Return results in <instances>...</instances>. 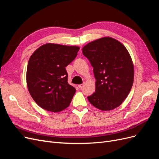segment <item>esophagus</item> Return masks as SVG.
<instances>
[{
  "label": "esophagus",
  "mask_w": 159,
  "mask_h": 159,
  "mask_svg": "<svg viewBox=\"0 0 159 159\" xmlns=\"http://www.w3.org/2000/svg\"><path fill=\"white\" fill-rule=\"evenodd\" d=\"M84 84H80L78 85V88L80 89H82L84 88Z\"/></svg>",
  "instance_id": "obj_1"
}]
</instances>
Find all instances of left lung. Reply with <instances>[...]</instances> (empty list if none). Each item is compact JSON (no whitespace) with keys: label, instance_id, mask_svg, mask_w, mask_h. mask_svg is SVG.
Listing matches in <instances>:
<instances>
[{"label":"left lung","instance_id":"left-lung-1","mask_svg":"<svg viewBox=\"0 0 159 159\" xmlns=\"http://www.w3.org/2000/svg\"><path fill=\"white\" fill-rule=\"evenodd\" d=\"M82 52L96 80L89 102L102 111L117 108L127 98L134 80V66L125 46L115 38L103 37L86 44Z\"/></svg>","mask_w":159,"mask_h":159}]
</instances>
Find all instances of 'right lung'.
I'll list each match as a JSON object with an SVG mask.
<instances>
[{
  "label": "right lung",
  "mask_w": 159,
  "mask_h": 159,
  "mask_svg": "<svg viewBox=\"0 0 159 159\" xmlns=\"http://www.w3.org/2000/svg\"><path fill=\"white\" fill-rule=\"evenodd\" d=\"M80 47L47 43L31 55L26 71L28 89L40 107L60 112L68 107L75 89L68 82L66 67L78 54Z\"/></svg>",
  "instance_id": "add662e5"
}]
</instances>
